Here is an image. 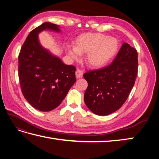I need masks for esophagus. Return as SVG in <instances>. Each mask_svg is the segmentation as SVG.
Instances as JSON below:
<instances>
[{
    "label": "esophagus",
    "instance_id": "esophagus-1",
    "mask_svg": "<svg viewBox=\"0 0 159 159\" xmlns=\"http://www.w3.org/2000/svg\"><path fill=\"white\" fill-rule=\"evenodd\" d=\"M83 76V71L81 70L77 69L76 71V77L77 79H81Z\"/></svg>",
    "mask_w": 159,
    "mask_h": 159
}]
</instances>
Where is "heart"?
Masks as SVG:
<instances>
[{"label": "heart", "mask_w": 159, "mask_h": 159, "mask_svg": "<svg viewBox=\"0 0 159 159\" xmlns=\"http://www.w3.org/2000/svg\"><path fill=\"white\" fill-rule=\"evenodd\" d=\"M119 42L112 37L100 33H86L76 37L75 46L67 44L66 52L71 59L78 60L82 54L87 53V65L99 68L104 67L117 52Z\"/></svg>", "instance_id": "b5f03b06"}]
</instances>
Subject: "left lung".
I'll return each mask as SVG.
<instances>
[{
    "mask_svg": "<svg viewBox=\"0 0 159 159\" xmlns=\"http://www.w3.org/2000/svg\"><path fill=\"white\" fill-rule=\"evenodd\" d=\"M137 71V50L124 43L109 66L83 74L88 83L84 95L88 109L98 116H107L119 109L133 89Z\"/></svg>",
    "mask_w": 159,
    "mask_h": 159,
    "instance_id": "obj_1",
    "label": "left lung"
}]
</instances>
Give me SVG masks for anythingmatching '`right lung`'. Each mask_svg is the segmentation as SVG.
Returning <instances> with one entry per match:
<instances>
[{
  "label": "right lung",
  "instance_id": "1",
  "mask_svg": "<svg viewBox=\"0 0 159 159\" xmlns=\"http://www.w3.org/2000/svg\"><path fill=\"white\" fill-rule=\"evenodd\" d=\"M44 30L61 31L58 25L44 22L30 32L18 56V76L29 103L40 111H50L61 103L76 82V68L41 45L38 35Z\"/></svg>",
  "mask_w": 159,
  "mask_h": 159
}]
</instances>
